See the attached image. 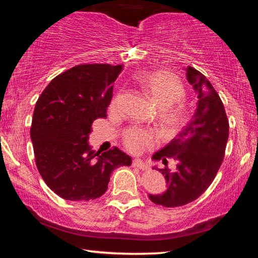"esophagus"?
I'll list each match as a JSON object with an SVG mask.
<instances>
[{"instance_id":"1","label":"esophagus","mask_w":258,"mask_h":258,"mask_svg":"<svg viewBox=\"0 0 258 258\" xmlns=\"http://www.w3.org/2000/svg\"><path fill=\"white\" fill-rule=\"evenodd\" d=\"M132 165L134 166V167L143 169V171H145V169H149V166H148L146 163H143L141 159H134Z\"/></svg>"}]
</instances>
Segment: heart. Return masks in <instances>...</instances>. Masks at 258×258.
Returning a JSON list of instances; mask_svg holds the SVG:
<instances>
[{
	"label": "heart",
	"mask_w": 258,
	"mask_h": 258,
	"mask_svg": "<svg viewBox=\"0 0 258 258\" xmlns=\"http://www.w3.org/2000/svg\"><path fill=\"white\" fill-rule=\"evenodd\" d=\"M143 90L150 95L160 109L159 123L166 131H174L182 121V111L177 106L184 99V87L176 77L165 72L145 73L139 77ZM117 99L112 101L111 107H115ZM124 143L130 151L139 154L155 143V135L150 131L131 128L126 131Z\"/></svg>",
	"instance_id": "heart-1"
}]
</instances>
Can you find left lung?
<instances>
[{"label":"left lung","mask_w":258,"mask_h":258,"mask_svg":"<svg viewBox=\"0 0 258 258\" xmlns=\"http://www.w3.org/2000/svg\"><path fill=\"white\" fill-rule=\"evenodd\" d=\"M186 80L197 94V109L183 130L152 156V160H176V169L157 168L165 175L167 190L149 195L164 207H178L199 198L212 184L224 158L229 139V120L220 95L202 73L184 68ZM167 166V165H166Z\"/></svg>","instance_id":"obj_1"}]
</instances>
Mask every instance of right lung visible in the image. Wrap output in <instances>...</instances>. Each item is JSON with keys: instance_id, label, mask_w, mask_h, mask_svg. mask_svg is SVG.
Listing matches in <instances>:
<instances>
[{"instance_id": "1", "label": "right lung", "mask_w": 258, "mask_h": 258, "mask_svg": "<svg viewBox=\"0 0 258 258\" xmlns=\"http://www.w3.org/2000/svg\"><path fill=\"white\" fill-rule=\"evenodd\" d=\"M121 69V64H78L53 78L37 100L30 127L35 161L47 186L61 198L101 197L113 169L132 163L118 148L100 155L89 143L93 120L107 116L112 83Z\"/></svg>"}]
</instances>
